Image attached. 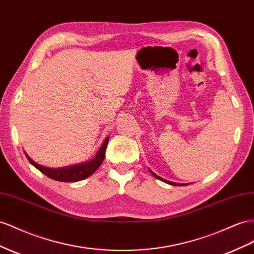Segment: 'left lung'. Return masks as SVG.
Instances as JSON below:
<instances>
[{"mask_svg": "<svg viewBox=\"0 0 254 254\" xmlns=\"http://www.w3.org/2000/svg\"><path fill=\"white\" fill-rule=\"evenodd\" d=\"M150 171V170H149ZM150 173L153 174V176H155L156 178H158V180H160V181H162V182H164V183H167V184H170V185H173V186H186L187 184H177V183H173V182H170V181H167V180H163L162 177H160V176H158L157 174H155L153 171H150Z\"/></svg>", "mask_w": 254, "mask_h": 254, "instance_id": "1", "label": "left lung"}]
</instances>
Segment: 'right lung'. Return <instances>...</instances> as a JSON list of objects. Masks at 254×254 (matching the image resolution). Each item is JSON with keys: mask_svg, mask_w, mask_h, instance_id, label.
<instances>
[{"mask_svg": "<svg viewBox=\"0 0 254 254\" xmlns=\"http://www.w3.org/2000/svg\"><path fill=\"white\" fill-rule=\"evenodd\" d=\"M108 142H109V138H106L104 143H102L101 147L99 148L98 153L96 154V156L92 160L83 162V163L74 164V166H70V167L60 168V169H51V168L40 166V164L33 161L30 157L27 156L26 153L24 154L26 156L27 160H29L34 167L38 169L40 172L44 173L46 176L50 177L51 180L58 181V182H64V183H73V182L82 181L84 180V178L91 176L95 171L100 167V164L105 159V153H106Z\"/></svg>", "mask_w": 254, "mask_h": 254, "instance_id": "right-lung-1", "label": "right lung"}]
</instances>
